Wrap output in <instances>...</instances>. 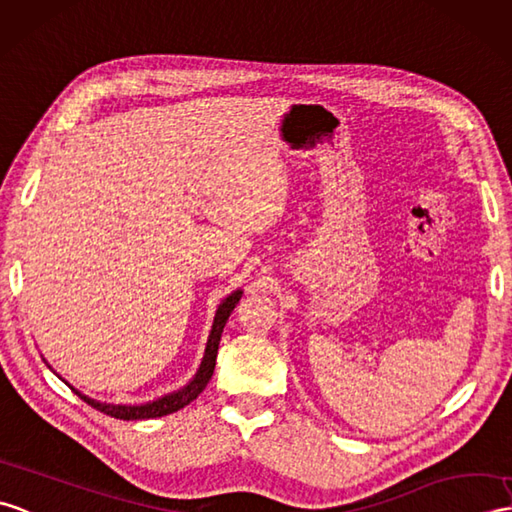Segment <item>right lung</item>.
Listing matches in <instances>:
<instances>
[{
    "label": "right lung",
    "instance_id": "add662e5",
    "mask_svg": "<svg viewBox=\"0 0 512 512\" xmlns=\"http://www.w3.org/2000/svg\"><path fill=\"white\" fill-rule=\"evenodd\" d=\"M242 299V290H235L233 294H229L227 299H224L218 307L216 318H213V327H211V334L207 340V349H205V358L200 362L198 373L194 375L192 382L187 386H183L181 390L170 392V395H165L157 401H150V403H141V406H113V403H100L95 399H89L87 395H82L74 386L71 390L76 392L80 399H85L89 406H93L95 410H100L104 414H109V417L115 419H122V421H141V419H157V417H165V414H172L176 410L185 408L187 403H192L205 386L209 384V379L213 375V368H216V358H218V347H220V338H222V329L227 325V320L231 316V312L235 310V305L240 303Z\"/></svg>",
    "mask_w": 512,
    "mask_h": 512
}]
</instances>
